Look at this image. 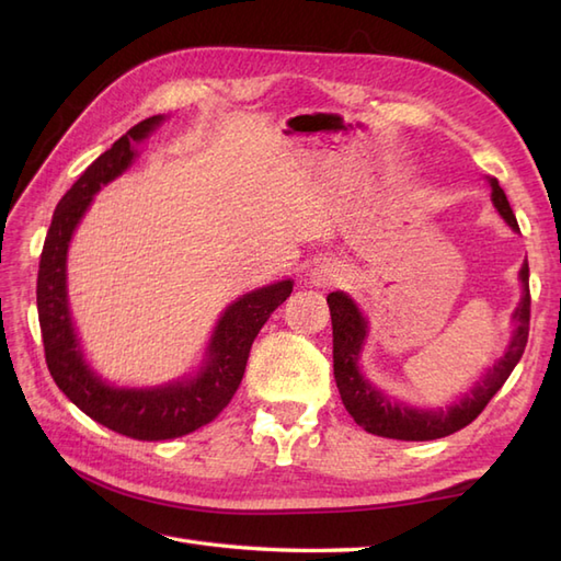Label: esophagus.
<instances>
[{
  "label": "esophagus",
  "mask_w": 561,
  "mask_h": 561,
  "mask_svg": "<svg viewBox=\"0 0 561 561\" xmlns=\"http://www.w3.org/2000/svg\"><path fill=\"white\" fill-rule=\"evenodd\" d=\"M344 279V267L340 262H332V260H323L320 265H316L311 270V284L313 287H335Z\"/></svg>",
  "instance_id": "obj_1"
}]
</instances>
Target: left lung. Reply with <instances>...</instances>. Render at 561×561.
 <instances>
[{"label":"left lung","mask_w":561,"mask_h":561,"mask_svg":"<svg viewBox=\"0 0 561 561\" xmlns=\"http://www.w3.org/2000/svg\"><path fill=\"white\" fill-rule=\"evenodd\" d=\"M490 185H492L494 207L499 209V214H502L511 229L518 231L514 209H511L504 190L499 187L496 178H490ZM528 277H530L528 262H523L520 267L523 296L514 311L516 328L502 359H499L490 371L474 383V388L468 392V396L448 404V408H438V410L410 408V404H404L396 398H388L386 392H380L374 383H368V378H364L359 368L362 347L368 335V323L347 294L332 291L328 296L330 318H332V366H335L340 398L344 402V408H347V412L354 416V422L364 426L368 434H376V436L398 438V440H434V438H444L448 434H456L462 426H468L472 420H478L480 412L486 408V402H490L499 392V388L506 383V378L520 362L523 350H526L528 344V330H530Z\"/></svg>","instance_id":"1"}]
</instances>
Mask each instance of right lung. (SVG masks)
Returning <instances> with one entry per match:
<instances>
[{
    "mask_svg": "<svg viewBox=\"0 0 561 561\" xmlns=\"http://www.w3.org/2000/svg\"><path fill=\"white\" fill-rule=\"evenodd\" d=\"M161 123L163 115H153L135 125L67 190L47 229L38 270V320L45 362L57 388L93 422L137 440L178 438L209 424L241 386L248 354L260 328L294 289L291 279H282L233 301L211 332L205 364L195 376L175 383L117 388L87 364L67 301V250L71 233L101 185L115 181L133 163L137 141L147 139Z\"/></svg>",
    "mask_w": 561,
    "mask_h": 561,
    "instance_id": "right-lung-1",
    "label": "right lung"
}]
</instances>
